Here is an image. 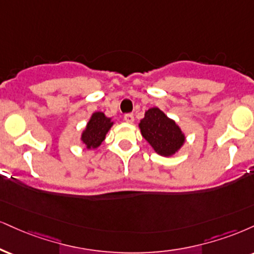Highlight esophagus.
<instances>
[{
  "mask_svg": "<svg viewBox=\"0 0 254 254\" xmlns=\"http://www.w3.org/2000/svg\"><path fill=\"white\" fill-rule=\"evenodd\" d=\"M133 119H135V117H133L132 114H127L124 116V121L127 122V123H129V124L132 123Z\"/></svg>",
  "mask_w": 254,
  "mask_h": 254,
  "instance_id": "1",
  "label": "esophagus"
}]
</instances>
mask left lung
I'll use <instances>...</instances> for the list:
<instances>
[{"label":"left lung","instance_id":"1","mask_svg":"<svg viewBox=\"0 0 254 254\" xmlns=\"http://www.w3.org/2000/svg\"><path fill=\"white\" fill-rule=\"evenodd\" d=\"M138 127L154 151L163 157L174 156L186 143V135L181 127L158 108L146 110Z\"/></svg>","mask_w":254,"mask_h":254}]
</instances>
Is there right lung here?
<instances>
[{
    "label": "right lung",
    "instance_id": "obj_1",
    "mask_svg": "<svg viewBox=\"0 0 254 254\" xmlns=\"http://www.w3.org/2000/svg\"><path fill=\"white\" fill-rule=\"evenodd\" d=\"M114 124L115 122L112 121V118L106 117L104 112H93L81 132V143L86 146L87 150H94L99 148Z\"/></svg>",
    "mask_w": 254,
    "mask_h": 254
}]
</instances>
